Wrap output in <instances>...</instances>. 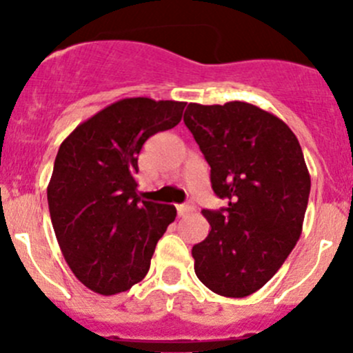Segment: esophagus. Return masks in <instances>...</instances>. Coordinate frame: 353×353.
Returning a JSON list of instances; mask_svg holds the SVG:
<instances>
[{"label": "esophagus", "instance_id": "1", "mask_svg": "<svg viewBox=\"0 0 353 353\" xmlns=\"http://www.w3.org/2000/svg\"><path fill=\"white\" fill-rule=\"evenodd\" d=\"M193 212V206L191 205H179L177 206V215L179 216H186Z\"/></svg>", "mask_w": 353, "mask_h": 353}]
</instances>
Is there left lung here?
Returning <instances> with one entry per match:
<instances>
[{
	"mask_svg": "<svg viewBox=\"0 0 353 353\" xmlns=\"http://www.w3.org/2000/svg\"><path fill=\"white\" fill-rule=\"evenodd\" d=\"M184 124L210 165L222 210H203L210 232L193 245L194 272L215 294L245 297L276 272L302 232L311 176L297 137L248 104H190Z\"/></svg>",
	"mask_w": 353,
	"mask_h": 353,
	"instance_id": "8db88e82",
	"label": "left lung"
}]
</instances>
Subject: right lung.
I'll return each instance as SVG.
<instances>
[{"mask_svg": "<svg viewBox=\"0 0 353 353\" xmlns=\"http://www.w3.org/2000/svg\"><path fill=\"white\" fill-rule=\"evenodd\" d=\"M184 105L121 99L78 124L59 147L48 186L52 227L71 272L97 294L141 282L176 219L172 205L140 196L134 174L145 141L179 124Z\"/></svg>", "mask_w": 353, "mask_h": 353, "instance_id": "right-lung-1", "label": "right lung"}]
</instances>
